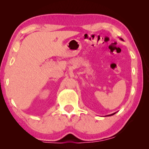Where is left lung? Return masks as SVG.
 Masks as SVG:
<instances>
[{"label": "left lung", "mask_w": 149, "mask_h": 149, "mask_svg": "<svg viewBox=\"0 0 149 149\" xmlns=\"http://www.w3.org/2000/svg\"><path fill=\"white\" fill-rule=\"evenodd\" d=\"M122 39V40H123L122 39ZM115 114V113H114V114H110V115H109V116H112V115H114Z\"/></svg>", "instance_id": "1"}]
</instances>
